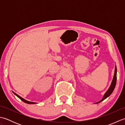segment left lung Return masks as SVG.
I'll return each mask as SVG.
<instances>
[{
    "mask_svg": "<svg viewBox=\"0 0 125 125\" xmlns=\"http://www.w3.org/2000/svg\"><path fill=\"white\" fill-rule=\"evenodd\" d=\"M116 66H115V74H114L113 78V80L112 81V83H111V85L109 87V89H108V90L106 91V92L103 98H102V99L100 100L99 102L96 103L97 104L100 103L101 102H102L103 100L105 99L106 98H107L108 97L110 96V95L111 94H112V93L113 92L114 89H115V85H116Z\"/></svg>",
    "mask_w": 125,
    "mask_h": 125,
    "instance_id": "obj_1",
    "label": "left lung"
}]
</instances>
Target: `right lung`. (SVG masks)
Returning <instances> with one entry per match:
<instances>
[{"mask_svg":"<svg viewBox=\"0 0 125 125\" xmlns=\"http://www.w3.org/2000/svg\"><path fill=\"white\" fill-rule=\"evenodd\" d=\"M13 92V94H14L15 95H17V96L19 98H20V99L21 100L22 102H23L24 103H27V104H36V103H34V102H29V101H27V100H25V99H23V98H22V97H21L20 96H19V95H18L17 94H16L15 92Z\"/></svg>","mask_w":125,"mask_h":125,"instance_id":"add662e5","label":"right lung"}]
</instances>
